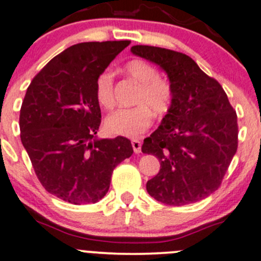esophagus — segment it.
I'll return each instance as SVG.
<instances>
[{
  "label": "esophagus",
  "instance_id": "1",
  "mask_svg": "<svg viewBox=\"0 0 261 261\" xmlns=\"http://www.w3.org/2000/svg\"><path fill=\"white\" fill-rule=\"evenodd\" d=\"M132 147H133L134 152L139 153V152H141V148H142L141 141H138V139H132Z\"/></svg>",
  "mask_w": 261,
  "mask_h": 261
}]
</instances>
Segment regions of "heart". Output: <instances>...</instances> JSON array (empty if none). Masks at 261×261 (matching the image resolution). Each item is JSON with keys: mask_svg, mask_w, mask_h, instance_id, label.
Instances as JSON below:
<instances>
[{"mask_svg": "<svg viewBox=\"0 0 261 261\" xmlns=\"http://www.w3.org/2000/svg\"><path fill=\"white\" fill-rule=\"evenodd\" d=\"M124 72L139 84L133 108L118 109L106 119V129L114 136L137 138L142 136L152 123V113L157 117L170 111L173 101V90L170 82L158 77L154 66L144 60H132L124 66ZM95 96L103 108L114 106L113 75L109 71L99 74L95 80Z\"/></svg>", "mask_w": 261, "mask_h": 261, "instance_id": "b5f03b06", "label": "heart"}]
</instances>
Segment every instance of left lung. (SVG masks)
Masks as SVG:
<instances>
[{"instance_id":"1","label":"left lung","mask_w":261,"mask_h":261,"mask_svg":"<svg viewBox=\"0 0 261 261\" xmlns=\"http://www.w3.org/2000/svg\"><path fill=\"white\" fill-rule=\"evenodd\" d=\"M130 51L160 66L173 90L170 111L142 146L161 163L147 192L171 206L203 200L219 189L238 149V117L226 93L185 54L146 45Z\"/></svg>"}]
</instances>
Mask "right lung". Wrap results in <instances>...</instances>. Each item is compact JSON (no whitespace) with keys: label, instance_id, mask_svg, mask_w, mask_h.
<instances>
[{"label":"right lung","instance_id":"right-lung-1","mask_svg":"<svg viewBox=\"0 0 261 261\" xmlns=\"http://www.w3.org/2000/svg\"><path fill=\"white\" fill-rule=\"evenodd\" d=\"M130 41L80 42L32 79L20 111L21 142L47 192L74 205L95 203L113 170L133 154L129 139H99L95 80Z\"/></svg>","mask_w":261,"mask_h":261}]
</instances>
